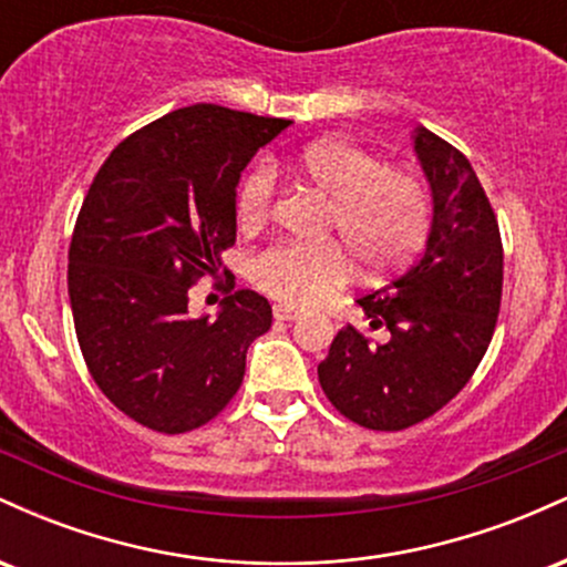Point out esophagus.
Returning <instances> with one entry per match:
<instances>
[{"label": "esophagus", "instance_id": "obj_1", "mask_svg": "<svg viewBox=\"0 0 567 567\" xmlns=\"http://www.w3.org/2000/svg\"><path fill=\"white\" fill-rule=\"evenodd\" d=\"M298 317H301V311H298L296 306H288V303H277L275 306V320H279V322L298 320Z\"/></svg>", "mask_w": 567, "mask_h": 567}]
</instances>
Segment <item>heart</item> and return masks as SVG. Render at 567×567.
I'll use <instances>...</instances> for the list:
<instances>
[{"mask_svg": "<svg viewBox=\"0 0 567 567\" xmlns=\"http://www.w3.org/2000/svg\"><path fill=\"white\" fill-rule=\"evenodd\" d=\"M290 171L330 197L324 231L336 234L368 269L405 264L426 243L432 199L426 186L402 167H389L349 141L324 138L303 146ZM277 175L258 162L237 188V218L252 229L271 213ZM250 277L264 292L290 306H315L341 290L349 279L347 252L336 243L266 247L252 258Z\"/></svg>", "mask_w": 567, "mask_h": 567, "instance_id": "b5f03b06", "label": "heart"}]
</instances>
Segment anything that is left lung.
<instances>
[{"label": "left lung", "instance_id": "8db88e82", "mask_svg": "<svg viewBox=\"0 0 567 567\" xmlns=\"http://www.w3.org/2000/svg\"><path fill=\"white\" fill-rule=\"evenodd\" d=\"M413 148L432 188V229L421 258L357 298L373 343L347 324L317 368L338 413L373 432H400L445 408L485 357L504 285L498 220L470 159L419 127Z\"/></svg>", "mask_w": 567, "mask_h": 567}]
</instances>
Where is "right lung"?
<instances>
[{
    "label": "right lung",
    "mask_w": 567,
    "mask_h": 567,
    "mask_svg": "<svg viewBox=\"0 0 567 567\" xmlns=\"http://www.w3.org/2000/svg\"><path fill=\"white\" fill-rule=\"evenodd\" d=\"M290 120L216 103L135 130L90 184L69 247V298L90 375L122 413L162 434L192 432L229 405L247 347L271 328L252 290L218 317H188V288L218 275L237 239V184Z\"/></svg>",
    "instance_id": "obj_1"
}]
</instances>
